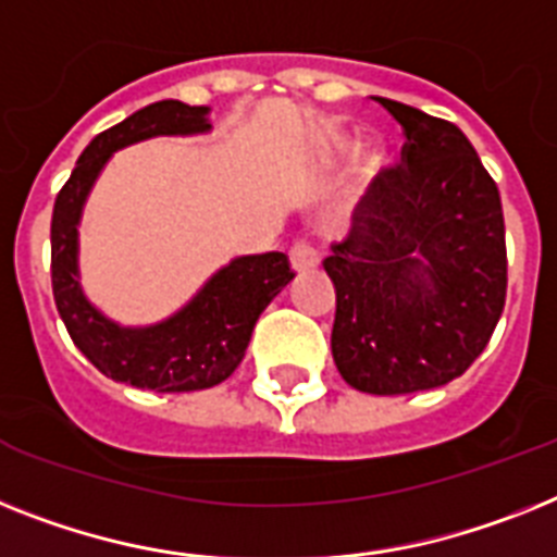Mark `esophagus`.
Here are the masks:
<instances>
[{
    "label": "esophagus",
    "mask_w": 557,
    "mask_h": 557,
    "mask_svg": "<svg viewBox=\"0 0 557 557\" xmlns=\"http://www.w3.org/2000/svg\"><path fill=\"white\" fill-rule=\"evenodd\" d=\"M289 264L296 273H307V270L319 268V252L312 250L307 242H296V245L289 247Z\"/></svg>",
    "instance_id": "34e87169"
}]
</instances>
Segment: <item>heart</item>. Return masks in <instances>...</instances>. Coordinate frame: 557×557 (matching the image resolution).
I'll list each match as a JSON object with an SVG mask.
<instances>
[{
  "label": "heart",
  "instance_id": "1",
  "mask_svg": "<svg viewBox=\"0 0 557 557\" xmlns=\"http://www.w3.org/2000/svg\"><path fill=\"white\" fill-rule=\"evenodd\" d=\"M352 150H356V139H352V136H347V133H327L319 145V162H342L344 156H350ZM384 170H387V153H384L379 145H367L356 153L358 185H372Z\"/></svg>",
  "mask_w": 557,
  "mask_h": 557
}]
</instances>
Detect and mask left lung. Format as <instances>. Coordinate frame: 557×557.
Segmentation results:
<instances>
[{"label":"left lung","mask_w":557,"mask_h":557,"mask_svg":"<svg viewBox=\"0 0 557 557\" xmlns=\"http://www.w3.org/2000/svg\"><path fill=\"white\" fill-rule=\"evenodd\" d=\"M375 102L404 127V164L384 170L333 245V361L350 387H444L484 352L507 301L504 210L493 176L453 122Z\"/></svg>","instance_id":"8db88e82"}]
</instances>
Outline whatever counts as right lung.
Segmentation results:
<instances>
[{"instance_id":"1","label":"right lung","mask_w":557,"mask_h":557,"mask_svg":"<svg viewBox=\"0 0 557 557\" xmlns=\"http://www.w3.org/2000/svg\"><path fill=\"white\" fill-rule=\"evenodd\" d=\"M207 113L210 108H190L176 99L136 110L85 147L53 205L50 278L59 315L87 361L108 379L131 387L193 393L222 384L242 364L264 307L296 275L284 252L238 256L215 270L182 310L147 327H124L85 296L79 275V222L87 196L110 156L153 136L207 133Z\"/></svg>"}]
</instances>
